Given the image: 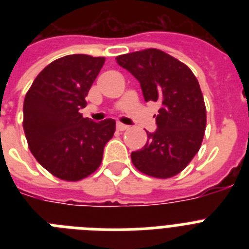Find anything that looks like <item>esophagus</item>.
Segmentation results:
<instances>
[{
	"label": "esophagus",
	"mask_w": 249,
	"mask_h": 249,
	"mask_svg": "<svg viewBox=\"0 0 249 249\" xmlns=\"http://www.w3.org/2000/svg\"><path fill=\"white\" fill-rule=\"evenodd\" d=\"M129 126H127V124H123V123L118 122L117 123V129L118 131H126V129H128Z\"/></svg>",
	"instance_id": "34e87169"
}]
</instances>
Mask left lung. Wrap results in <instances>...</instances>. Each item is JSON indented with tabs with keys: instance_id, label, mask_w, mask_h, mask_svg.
I'll use <instances>...</instances> for the list:
<instances>
[{
	"instance_id": "obj_1",
	"label": "left lung",
	"mask_w": 249,
	"mask_h": 249,
	"mask_svg": "<svg viewBox=\"0 0 249 249\" xmlns=\"http://www.w3.org/2000/svg\"><path fill=\"white\" fill-rule=\"evenodd\" d=\"M141 83L146 102H160L158 128L147 143L131 153L140 172L171 178L183 171L199 151L206 131V105L199 83L184 63L157 48L116 57Z\"/></svg>"
}]
</instances>
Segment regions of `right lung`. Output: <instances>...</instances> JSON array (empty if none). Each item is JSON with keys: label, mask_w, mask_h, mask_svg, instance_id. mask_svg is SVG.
Here are the masks:
<instances>
[{"label": "right lung", "mask_w": 249, "mask_h": 249, "mask_svg": "<svg viewBox=\"0 0 249 249\" xmlns=\"http://www.w3.org/2000/svg\"><path fill=\"white\" fill-rule=\"evenodd\" d=\"M105 57L68 54L39 72L26 93L23 129L30 151L43 168L63 181L89 177L101 166L116 121L83 118L85 97Z\"/></svg>", "instance_id": "obj_1"}]
</instances>
